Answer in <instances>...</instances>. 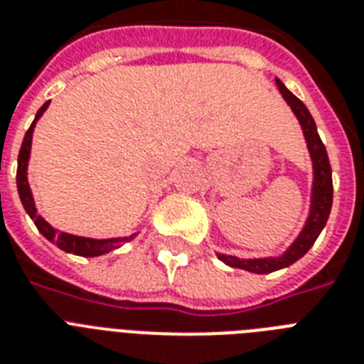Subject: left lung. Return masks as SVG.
Masks as SVG:
<instances>
[{
  "mask_svg": "<svg viewBox=\"0 0 364 364\" xmlns=\"http://www.w3.org/2000/svg\"><path fill=\"white\" fill-rule=\"evenodd\" d=\"M277 88L285 98L294 115L299 119L302 132H304L306 143L310 149L311 160H314V193H311V210L310 217L306 221V227L291 247L282 255V257H272V259H238V257H230V255H219V259L225 264L240 268V270L255 272V274H270V272L282 270L287 268L293 262L304 257L310 247L316 243L317 236L321 234L323 227L327 225L328 213L333 208V170H331V162H328L327 149L323 145L321 137L317 134L316 122L310 111L302 102H300L293 92H289L285 85L279 79H276Z\"/></svg>",
  "mask_w": 364,
  "mask_h": 364,
  "instance_id": "1",
  "label": "left lung"
}]
</instances>
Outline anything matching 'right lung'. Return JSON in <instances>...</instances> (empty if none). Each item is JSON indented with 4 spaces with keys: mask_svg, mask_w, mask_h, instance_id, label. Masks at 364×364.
<instances>
[{
    "mask_svg": "<svg viewBox=\"0 0 364 364\" xmlns=\"http://www.w3.org/2000/svg\"><path fill=\"white\" fill-rule=\"evenodd\" d=\"M48 107L47 104H43V107L37 111L36 119L31 122V126L28 128L24 136V141H22V147H20L18 153V168H16V188H18L20 202L24 205L26 213L31 217V221L36 223L37 230L48 240V242L56 243L60 249H64L68 253L79 255V257H100V255H105L113 251V249L121 247L122 243L130 242L136 234L132 236H126V238H109V240H94V238H82V236H73V234L68 232H58L56 228H53L48 225L41 215H37L36 204H33V196H31L30 185H28V160H30V149H31V134H33V128H36L37 119L45 113V109Z\"/></svg>",
    "mask_w": 364,
    "mask_h": 364,
    "instance_id": "1",
    "label": "right lung"
}]
</instances>
